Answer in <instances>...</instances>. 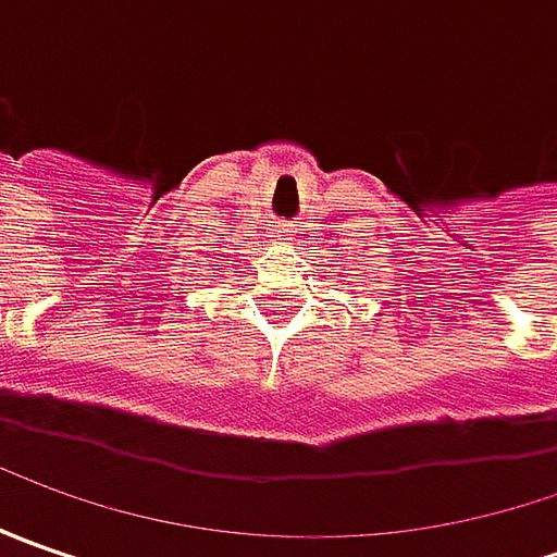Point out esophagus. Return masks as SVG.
<instances>
[{
	"label": "esophagus",
	"mask_w": 557,
	"mask_h": 557,
	"mask_svg": "<svg viewBox=\"0 0 557 557\" xmlns=\"http://www.w3.org/2000/svg\"><path fill=\"white\" fill-rule=\"evenodd\" d=\"M282 232H285V228H282Z\"/></svg>",
	"instance_id": "obj_1"
}]
</instances>
